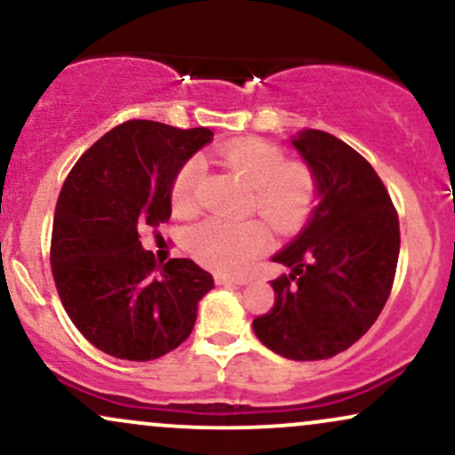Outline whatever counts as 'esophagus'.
Returning <instances> with one entry per match:
<instances>
[{
  "instance_id": "obj_1",
  "label": "esophagus",
  "mask_w": 455,
  "mask_h": 455,
  "mask_svg": "<svg viewBox=\"0 0 455 455\" xmlns=\"http://www.w3.org/2000/svg\"><path fill=\"white\" fill-rule=\"evenodd\" d=\"M216 284H220V286H224V284H248V278H243V275H227V274H216Z\"/></svg>"
}]
</instances>
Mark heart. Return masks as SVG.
I'll use <instances>...</instances> for the list:
<instances>
[{
    "instance_id": "b5f03b06",
    "label": "heart",
    "mask_w": 455,
    "mask_h": 455,
    "mask_svg": "<svg viewBox=\"0 0 455 455\" xmlns=\"http://www.w3.org/2000/svg\"><path fill=\"white\" fill-rule=\"evenodd\" d=\"M218 156L252 186L248 212L259 213L271 231L291 235L310 220L321 198V181L310 164L286 160L278 145L263 139L233 140L218 148ZM203 175L205 164L201 158H190L180 166L171 184L175 216L190 218L198 212ZM186 245L196 263L213 271H237L263 252L267 228L260 220L228 222L212 218L188 233Z\"/></svg>"
}]
</instances>
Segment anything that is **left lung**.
<instances>
[{"instance_id": "left-lung-1", "label": "left lung", "mask_w": 455, "mask_h": 455, "mask_svg": "<svg viewBox=\"0 0 455 455\" xmlns=\"http://www.w3.org/2000/svg\"><path fill=\"white\" fill-rule=\"evenodd\" d=\"M321 181V203L304 233L274 260V306L252 321L265 347L295 362L347 351L387 304L400 254V222L377 171L323 130L293 140Z\"/></svg>"}]
</instances>
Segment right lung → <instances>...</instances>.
<instances>
[{
    "label": "right lung",
    "instance_id": "obj_1",
    "mask_svg": "<svg viewBox=\"0 0 455 455\" xmlns=\"http://www.w3.org/2000/svg\"><path fill=\"white\" fill-rule=\"evenodd\" d=\"M212 137L207 128L130 119L98 139L61 186L51 235L57 295L107 355L151 362L192 333L212 274L190 259L158 265L139 231L169 220L175 173Z\"/></svg>",
    "mask_w": 455,
    "mask_h": 455
}]
</instances>
